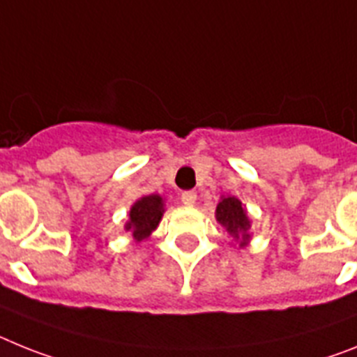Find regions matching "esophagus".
Here are the masks:
<instances>
[{
    "mask_svg": "<svg viewBox=\"0 0 357 357\" xmlns=\"http://www.w3.org/2000/svg\"><path fill=\"white\" fill-rule=\"evenodd\" d=\"M196 199H197V194L194 190H187L181 194L183 204H187V206H192V204L196 203Z\"/></svg>",
    "mask_w": 357,
    "mask_h": 357,
    "instance_id": "34e87169",
    "label": "esophagus"
}]
</instances>
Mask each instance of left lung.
I'll list each match as a JSON object with an SVG mask.
<instances>
[{"label": "left lung", "instance_id": "obj_1", "mask_svg": "<svg viewBox=\"0 0 357 357\" xmlns=\"http://www.w3.org/2000/svg\"><path fill=\"white\" fill-rule=\"evenodd\" d=\"M215 215L217 221L221 222L226 230L230 231L231 237H243L241 246H244L248 238H250V234H248L250 221H248L246 217V210L243 208V203L238 199H235V197H222L221 203L217 204Z\"/></svg>", "mask_w": 357, "mask_h": 357}]
</instances>
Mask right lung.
Returning a JSON list of instances; mask_svg holds the SVG:
<instances>
[{
	"mask_svg": "<svg viewBox=\"0 0 357 357\" xmlns=\"http://www.w3.org/2000/svg\"><path fill=\"white\" fill-rule=\"evenodd\" d=\"M161 215H163V199L160 196L142 197L132 204L126 230H131L136 241H144L151 235V231L156 230Z\"/></svg>",
	"mask_w": 357,
	"mask_h": 357,
	"instance_id": "right-lung-1",
	"label": "right lung"
}]
</instances>
